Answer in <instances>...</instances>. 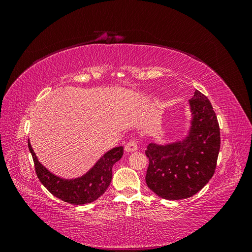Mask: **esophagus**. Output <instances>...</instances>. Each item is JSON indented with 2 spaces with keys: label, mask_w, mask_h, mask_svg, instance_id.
<instances>
[{
  "label": "esophagus",
  "mask_w": 252,
  "mask_h": 252,
  "mask_svg": "<svg viewBox=\"0 0 252 252\" xmlns=\"http://www.w3.org/2000/svg\"><path fill=\"white\" fill-rule=\"evenodd\" d=\"M136 149H138V145H136V143L134 141H129L125 146V151H127V152H133Z\"/></svg>",
  "instance_id": "34e87169"
}]
</instances>
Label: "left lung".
<instances>
[{"label":"left lung","mask_w":252,"mask_h":252,"mask_svg":"<svg viewBox=\"0 0 252 252\" xmlns=\"http://www.w3.org/2000/svg\"><path fill=\"white\" fill-rule=\"evenodd\" d=\"M191 128L184 141L168 145L149 144L147 186L166 200L187 199L207 184L215 174L220 147V126L207 96L199 90L189 101Z\"/></svg>","instance_id":"1"}]
</instances>
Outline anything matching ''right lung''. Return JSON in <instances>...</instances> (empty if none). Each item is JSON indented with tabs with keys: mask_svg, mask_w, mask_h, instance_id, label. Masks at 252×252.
<instances>
[{
	"mask_svg": "<svg viewBox=\"0 0 252 252\" xmlns=\"http://www.w3.org/2000/svg\"><path fill=\"white\" fill-rule=\"evenodd\" d=\"M28 148L32 156L35 173L40 182L51 194L72 205L91 203L106 191L112 179V166L124 152L123 147L113 148L105 154L85 175L74 180H63L50 173L39 162L29 142Z\"/></svg>",
	"mask_w": 252,
	"mask_h": 252,
	"instance_id": "1",
	"label": "right lung"
}]
</instances>
